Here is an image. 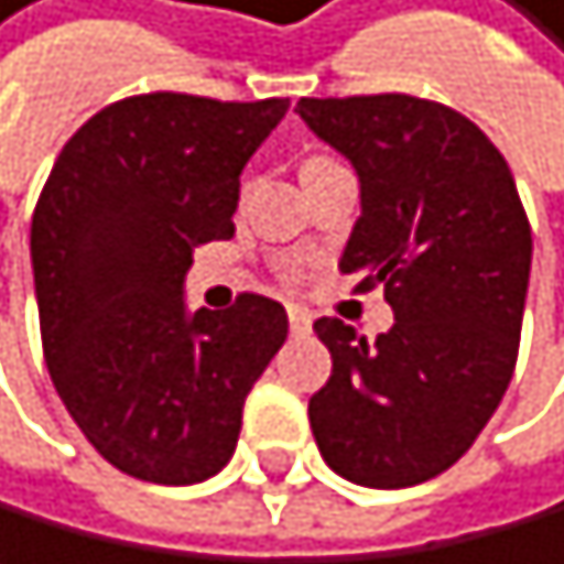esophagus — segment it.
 <instances>
[{"instance_id": "1", "label": "esophagus", "mask_w": 564, "mask_h": 564, "mask_svg": "<svg viewBox=\"0 0 564 564\" xmlns=\"http://www.w3.org/2000/svg\"><path fill=\"white\" fill-rule=\"evenodd\" d=\"M288 319H291V330L294 334H305L313 327V313L302 310V305H288Z\"/></svg>"}]
</instances>
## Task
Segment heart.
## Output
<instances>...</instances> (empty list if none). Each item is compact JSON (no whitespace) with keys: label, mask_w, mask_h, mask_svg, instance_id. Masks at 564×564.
Wrapping results in <instances>:
<instances>
[{"label":"heart","mask_w":564,"mask_h":564,"mask_svg":"<svg viewBox=\"0 0 564 564\" xmlns=\"http://www.w3.org/2000/svg\"><path fill=\"white\" fill-rule=\"evenodd\" d=\"M319 161H327V158H310V161H305V169H310V165H319ZM284 276L294 284V280L302 276V262H288V265H284Z\"/></svg>","instance_id":"heart-1"}]
</instances>
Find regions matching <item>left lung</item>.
<instances>
[{
  "mask_svg": "<svg viewBox=\"0 0 564 564\" xmlns=\"http://www.w3.org/2000/svg\"><path fill=\"white\" fill-rule=\"evenodd\" d=\"M299 115L352 161L359 219L341 251L356 291L384 288L392 330H313L330 378L310 399L341 479L403 489L457 464L500 406L519 359L533 230L503 154L454 107L406 93L313 100Z\"/></svg>",
  "mask_w": 564,
  "mask_h": 564,
  "instance_id": "left-lung-1",
  "label": "left lung"
}]
</instances>
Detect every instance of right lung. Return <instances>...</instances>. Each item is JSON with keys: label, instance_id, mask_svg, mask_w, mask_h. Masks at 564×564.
I'll return each instance as SVG.
<instances>
[{"label": "right lung", "instance_id": "right-lung-1", "mask_svg": "<svg viewBox=\"0 0 564 564\" xmlns=\"http://www.w3.org/2000/svg\"><path fill=\"white\" fill-rule=\"evenodd\" d=\"M288 100L143 93L64 143L31 215L42 352L96 454L143 482H205L288 338L284 305L186 313L194 248L234 237L240 172Z\"/></svg>", "mask_w": 564, "mask_h": 564}]
</instances>
